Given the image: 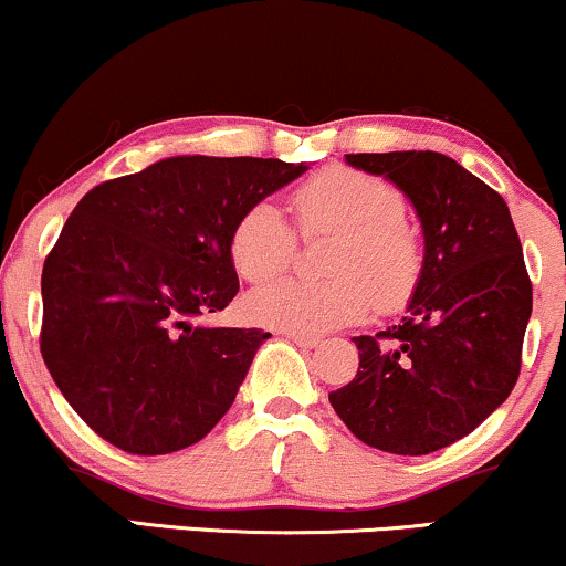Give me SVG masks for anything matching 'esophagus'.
Returning <instances> with one entry per match:
<instances>
[{
	"label": "esophagus",
	"instance_id": "34e87169",
	"mask_svg": "<svg viewBox=\"0 0 566 566\" xmlns=\"http://www.w3.org/2000/svg\"><path fill=\"white\" fill-rule=\"evenodd\" d=\"M285 338H289V342L298 344V347H304V349H312V347H317V342H321V338H317V336H307V334H294V331H285Z\"/></svg>",
	"mask_w": 566,
	"mask_h": 566
}]
</instances>
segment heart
<instances>
[{"label": "heart", "instance_id": "1", "mask_svg": "<svg viewBox=\"0 0 566 566\" xmlns=\"http://www.w3.org/2000/svg\"><path fill=\"white\" fill-rule=\"evenodd\" d=\"M304 238L331 235L321 281H277L249 296L251 321L294 334H323L374 310H397L413 296L423 245L405 219V196L387 177L328 166L291 192ZM296 232L268 201L251 203L230 232V259L249 283H268L291 268Z\"/></svg>", "mask_w": 566, "mask_h": 566}]
</instances>
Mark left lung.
<instances>
[{"label":"left lung","mask_w":566,"mask_h":566,"mask_svg":"<svg viewBox=\"0 0 566 566\" xmlns=\"http://www.w3.org/2000/svg\"><path fill=\"white\" fill-rule=\"evenodd\" d=\"M421 217V281L400 325L355 336L360 368L328 400L357 440L427 455L474 431L514 389L533 312L520 235L490 185L434 150L349 153Z\"/></svg>","instance_id":"8db88e82"}]
</instances>
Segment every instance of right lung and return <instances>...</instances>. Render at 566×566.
<instances>
[{
	"instance_id": "obj_1",
	"label": "right lung",
	"mask_w": 566,
	"mask_h": 566,
	"mask_svg": "<svg viewBox=\"0 0 566 566\" xmlns=\"http://www.w3.org/2000/svg\"><path fill=\"white\" fill-rule=\"evenodd\" d=\"M302 171L281 158H164L99 182L71 211L44 259L39 347L113 448L175 453L228 413L270 334L198 321L238 294L232 224Z\"/></svg>"
}]
</instances>
